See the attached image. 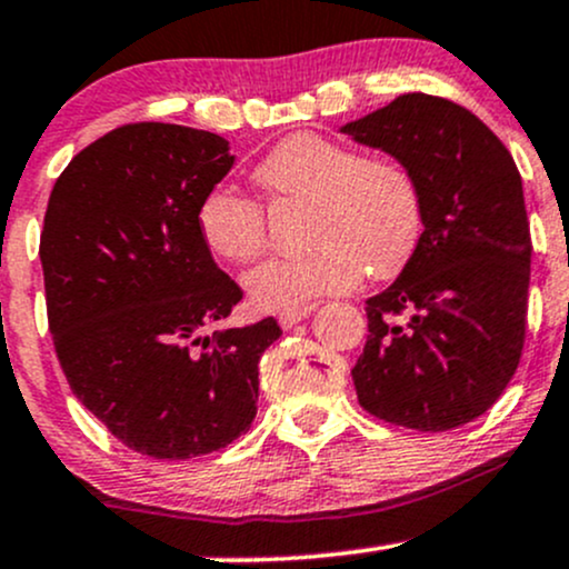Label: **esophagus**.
Returning <instances> with one entry per match:
<instances>
[{
	"label": "esophagus",
	"instance_id": "obj_1",
	"mask_svg": "<svg viewBox=\"0 0 569 569\" xmlns=\"http://www.w3.org/2000/svg\"><path fill=\"white\" fill-rule=\"evenodd\" d=\"M311 309H315V307H292V309H282V311H279V315H277L279 326H282L284 331H287V328L298 326V322H301V320H307V317L311 315Z\"/></svg>",
	"mask_w": 569,
	"mask_h": 569
}]
</instances>
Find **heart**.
<instances>
[{"instance_id":"b5f03b06","label":"heart","mask_w":569,"mask_h":569,"mask_svg":"<svg viewBox=\"0 0 569 569\" xmlns=\"http://www.w3.org/2000/svg\"><path fill=\"white\" fill-rule=\"evenodd\" d=\"M273 203H307V252L271 258L247 273L258 309H292L341 292L369 273H399L423 233L418 181L390 157H363L356 146L320 136L284 138L252 173ZM198 233L217 258L252 262L266 249V213L258 200L228 187L211 189L198 209Z\"/></svg>"}]
</instances>
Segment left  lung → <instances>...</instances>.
Segmentation results:
<instances>
[{
  "label": "left lung",
  "mask_w": 569,
  "mask_h": 569,
  "mask_svg": "<svg viewBox=\"0 0 569 569\" xmlns=\"http://www.w3.org/2000/svg\"><path fill=\"white\" fill-rule=\"evenodd\" d=\"M341 132L405 164L423 203L418 249L366 301L358 401L385 423L450 431L480 418L521 360L531 262L521 173L502 140L445 97L401 94Z\"/></svg>",
  "instance_id": "obj_1"
}]
</instances>
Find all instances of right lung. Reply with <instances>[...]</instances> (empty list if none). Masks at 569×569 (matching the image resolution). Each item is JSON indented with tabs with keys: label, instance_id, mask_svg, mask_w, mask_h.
Here are the masks:
<instances>
[{
	"label": "right lung",
	"instance_id": "right-lung-1",
	"mask_svg": "<svg viewBox=\"0 0 569 569\" xmlns=\"http://www.w3.org/2000/svg\"><path fill=\"white\" fill-rule=\"evenodd\" d=\"M233 162L213 132L140 121L72 157L48 200L40 262L59 363L136 453H213L258 415V363L282 328H222L243 292L198 233Z\"/></svg>",
	"mask_w": 569,
	"mask_h": 569
}]
</instances>
